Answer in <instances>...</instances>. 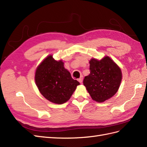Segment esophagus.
Wrapping results in <instances>:
<instances>
[{"label":"esophagus","mask_w":147,"mask_h":147,"mask_svg":"<svg viewBox=\"0 0 147 147\" xmlns=\"http://www.w3.org/2000/svg\"><path fill=\"white\" fill-rule=\"evenodd\" d=\"M82 80H83V77L82 76H81L80 78L78 79V81L80 82V83H82Z\"/></svg>","instance_id":"1"}]
</instances>
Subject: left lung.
<instances>
[{
	"mask_svg": "<svg viewBox=\"0 0 147 147\" xmlns=\"http://www.w3.org/2000/svg\"><path fill=\"white\" fill-rule=\"evenodd\" d=\"M89 63L90 73L85 76L83 84L93 100L104 102L117 92L122 80L121 70L108 56L100 61L91 59Z\"/></svg>",
	"mask_w": 147,
	"mask_h": 147,
	"instance_id": "8db88e82",
	"label": "left lung"
}]
</instances>
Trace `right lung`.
Returning <instances> with one entry per match:
<instances>
[{
	"label": "right lung",
	"mask_w": 147,
	"mask_h": 147,
	"mask_svg": "<svg viewBox=\"0 0 147 147\" xmlns=\"http://www.w3.org/2000/svg\"><path fill=\"white\" fill-rule=\"evenodd\" d=\"M35 82L45 98L58 104L68 100L80 82L74 80L63 62L56 61L51 55L45 58L37 67Z\"/></svg>",
	"instance_id": "add662e5"
}]
</instances>
